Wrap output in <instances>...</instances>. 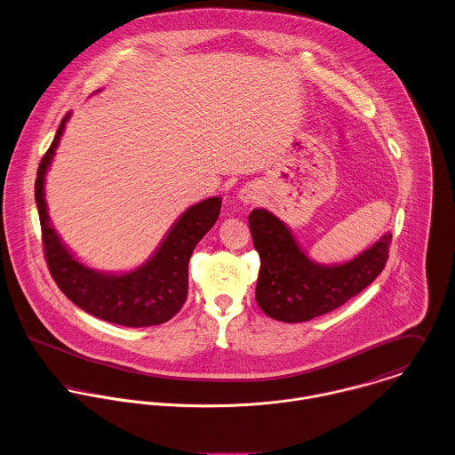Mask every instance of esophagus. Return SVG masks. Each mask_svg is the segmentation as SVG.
Instances as JSON below:
<instances>
[{"instance_id":"1","label":"esophagus","mask_w":455,"mask_h":455,"mask_svg":"<svg viewBox=\"0 0 455 455\" xmlns=\"http://www.w3.org/2000/svg\"><path fill=\"white\" fill-rule=\"evenodd\" d=\"M239 198L241 202L244 204H253L255 200H259V188L250 184V186H244L241 191H239Z\"/></svg>"}]
</instances>
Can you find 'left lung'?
I'll use <instances>...</instances> for the list:
<instances>
[{
  "mask_svg": "<svg viewBox=\"0 0 455 455\" xmlns=\"http://www.w3.org/2000/svg\"><path fill=\"white\" fill-rule=\"evenodd\" d=\"M248 221L260 257L255 298L266 315L282 323H305L342 307L371 285L388 260L390 232L356 259L323 266L307 257L287 225L269 211L253 209Z\"/></svg>",
  "mask_w": 455,
  "mask_h": 455,
  "instance_id": "left-lung-1",
  "label": "left lung"
}]
</instances>
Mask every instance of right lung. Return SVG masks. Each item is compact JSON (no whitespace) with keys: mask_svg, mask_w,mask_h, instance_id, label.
Here are the masks:
<instances>
[{"mask_svg":"<svg viewBox=\"0 0 455 455\" xmlns=\"http://www.w3.org/2000/svg\"><path fill=\"white\" fill-rule=\"evenodd\" d=\"M68 116L70 113L61 118L54 140L38 164L35 180V202L49 273L60 291L93 317L127 328L163 324L182 308L188 298L189 259L198 241L216 223L221 198H207L180 214L156 253L138 269L111 275L86 267L65 248L51 227L44 198L45 173Z\"/></svg>","mask_w":455,"mask_h":455,"instance_id":"1","label":"right lung"}]
</instances>
